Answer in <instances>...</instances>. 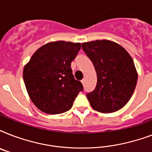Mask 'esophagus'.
Here are the masks:
<instances>
[{
    "instance_id": "1",
    "label": "esophagus",
    "mask_w": 152,
    "mask_h": 152,
    "mask_svg": "<svg viewBox=\"0 0 152 152\" xmlns=\"http://www.w3.org/2000/svg\"><path fill=\"white\" fill-rule=\"evenodd\" d=\"M81 83H83H83H84V79H83V80H81Z\"/></svg>"
}]
</instances>
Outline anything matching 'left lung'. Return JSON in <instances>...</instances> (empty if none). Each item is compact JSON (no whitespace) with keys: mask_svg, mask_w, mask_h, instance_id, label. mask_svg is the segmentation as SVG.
<instances>
[{"mask_svg":"<svg viewBox=\"0 0 152 152\" xmlns=\"http://www.w3.org/2000/svg\"><path fill=\"white\" fill-rule=\"evenodd\" d=\"M83 50L92 61L97 74L95 90L87 94L94 110L113 113L127 103L137 82V72L129 53L109 40L82 43Z\"/></svg>","mask_w":152,"mask_h":152,"instance_id":"left-lung-1","label":"left lung"}]
</instances>
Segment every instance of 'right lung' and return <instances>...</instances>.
I'll return each instance as SVG.
<instances>
[{"label": "right lung", "mask_w": 152, "mask_h": 152, "mask_svg": "<svg viewBox=\"0 0 152 152\" xmlns=\"http://www.w3.org/2000/svg\"><path fill=\"white\" fill-rule=\"evenodd\" d=\"M80 43L57 41L37 50L24 66L23 77L30 99L44 113L58 114L71 109L83 88L75 80L71 62Z\"/></svg>", "instance_id": "obj_1"}]
</instances>
